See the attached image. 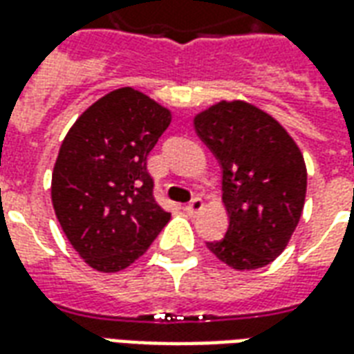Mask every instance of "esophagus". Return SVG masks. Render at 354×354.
Returning <instances> with one entry per match:
<instances>
[{"mask_svg": "<svg viewBox=\"0 0 354 354\" xmlns=\"http://www.w3.org/2000/svg\"><path fill=\"white\" fill-rule=\"evenodd\" d=\"M201 208H203V201H201L199 197H193V199L185 205L184 210L187 214H195V212H199Z\"/></svg>", "mask_w": 354, "mask_h": 354, "instance_id": "34e87169", "label": "esophagus"}]
</instances>
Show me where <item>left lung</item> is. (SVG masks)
<instances>
[{
	"instance_id": "obj_1",
	"label": "left lung",
	"mask_w": 354,
	"mask_h": 354,
	"mask_svg": "<svg viewBox=\"0 0 354 354\" xmlns=\"http://www.w3.org/2000/svg\"><path fill=\"white\" fill-rule=\"evenodd\" d=\"M195 131L222 167L230 227L207 243L239 271L281 256L301 218L307 189L304 155L273 117L246 102H220L195 117Z\"/></svg>"
}]
</instances>
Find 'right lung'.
<instances>
[{
  "label": "right lung",
  "mask_w": 354,
  "mask_h": 354,
  "mask_svg": "<svg viewBox=\"0 0 354 354\" xmlns=\"http://www.w3.org/2000/svg\"><path fill=\"white\" fill-rule=\"evenodd\" d=\"M169 124V109L123 87L94 102L66 134L53 170V207L96 271L129 267L169 223L147 172V155Z\"/></svg>",
  "instance_id": "add662e5"
}]
</instances>
